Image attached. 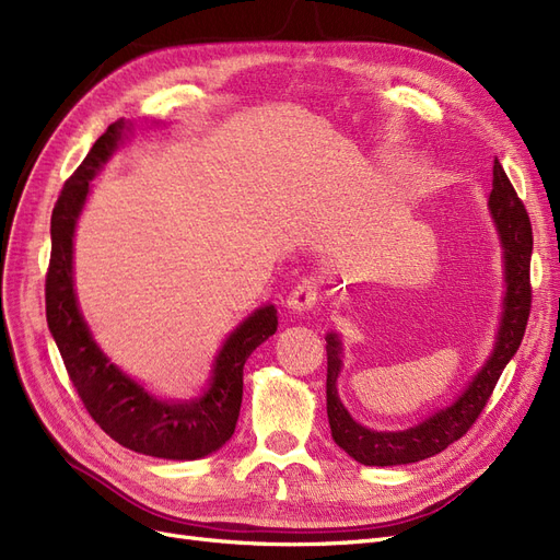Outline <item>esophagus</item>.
<instances>
[{
	"label": "esophagus",
	"instance_id": "esophagus-1",
	"mask_svg": "<svg viewBox=\"0 0 560 560\" xmlns=\"http://www.w3.org/2000/svg\"><path fill=\"white\" fill-rule=\"evenodd\" d=\"M317 303V287L311 280H301L287 296V307L294 313H305Z\"/></svg>",
	"mask_w": 560,
	"mask_h": 560
}]
</instances>
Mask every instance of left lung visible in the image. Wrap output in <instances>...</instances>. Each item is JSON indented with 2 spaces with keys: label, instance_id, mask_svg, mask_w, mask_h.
Here are the masks:
<instances>
[{
  "label": "left lung",
  "instance_id": "obj_1",
  "mask_svg": "<svg viewBox=\"0 0 560 560\" xmlns=\"http://www.w3.org/2000/svg\"><path fill=\"white\" fill-rule=\"evenodd\" d=\"M489 210L498 226L500 243L505 249V282L508 292L503 301V317L495 336V347L489 361L472 377L468 389L460 394L450 408L431 415L421 423L405 431H371L361 427L345 410L338 398V373L342 342L338 334H326V415L336 445L342 447L363 466H400L415 464L447 450L452 442L464 438L495 389L498 377L516 354L524 340L526 324L530 315V253H533V229L524 201L508 178V173L498 160L493 162V189L489 195Z\"/></svg>",
  "mask_w": 560,
  "mask_h": 560
}]
</instances>
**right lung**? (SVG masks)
I'll return each instance as SVG.
<instances>
[{"instance_id": "obj_1", "label": "right lung", "mask_w": 560, "mask_h": 560, "mask_svg": "<svg viewBox=\"0 0 560 560\" xmlns=\"http://www.w3.org/2000/svg\"><path fill=\"white\" fill-rule=\"evenodd\" d=\"M125 129V120L108 125L57 197L50 218L46 319L69 380L104 433L145 456L195 460L213 454L234 435L243 400V365L278 331V311L276 305H264L236 326L215 359L210 387L195 400L155 398L96 347L73 292V231L90 195V180L118 150Z\"/></svg>"}]
</instances>
